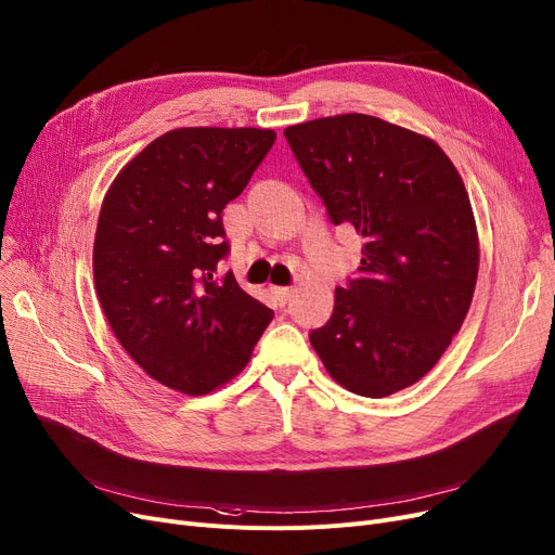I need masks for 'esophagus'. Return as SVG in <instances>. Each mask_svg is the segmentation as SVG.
<instances>
[{"label":"esophagus","instance_id":"34e87169","mask_svg":"<svg viewBox=\"0 0 555 555\" xmlns=\"http://www.w3.org/2000/svg\"><path fill=\"white\" fill-rule=\"evenodd\" d=\"M271 296L275 298L278 305H286L292 300L294 289H289V286H271Z\"/></svg>","mask_w":555,"mask_h":555}]
</instances>
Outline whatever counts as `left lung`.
Here are the masks:
<instances>
[{
    "label": "left lung",
    "instance_id": "1",
    "mask_svg": "<svg viewBox=\"0 0 555 555\" xmlns=\"http://www.w3.org/2000/svg\"><path fill=\"white\" fill-rule=\"evenodd\" d=\"M335 225L362 238L360 278L309 335L330 378L383 398L439 362L476 289L478 230L453 162L433 139L375 116L341 114L284 129Z\"/></svg>",
    "mask_w": 555,
    "mask_h": 555
}]
</instances>
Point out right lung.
<instances>
[{"instance_id": "obj_1", "label": "right lung", "mask_w": 555, "mask_h": 555, "mask_svg": "<svg viewBox=\"0 0 555 555\" xmlns=\"http://www.w3.org/2000/svg\"><path fill=\"white\" fill-rule=\"evenodd\" d=\"M273 143V129H172L125 164L104 195L98 300L129 358L175 391L203 396L230 383L273 319L232 271L216 275L228 255L220 214Z\"/></svg>"}]
</instances>
